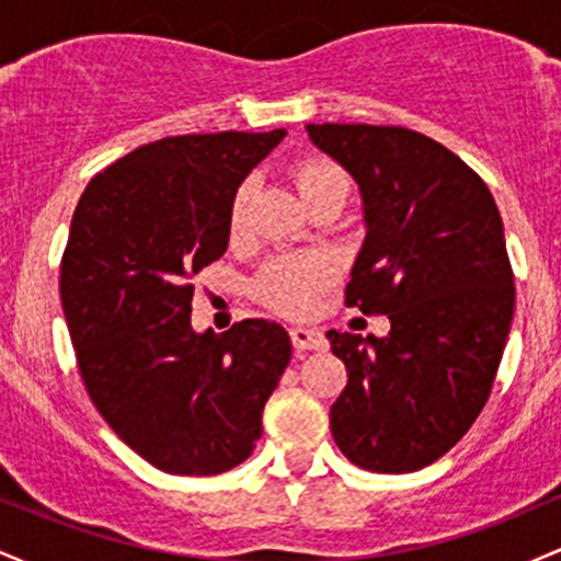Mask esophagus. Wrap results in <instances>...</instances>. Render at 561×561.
Segmentation results:
<instances>
[{
	"label": "esophagus",
	"instance_id": "1",
	"mask_svg": "<svg viewBox=\"0 0 561 561\" xmlns=\"http://www.w3.org/2000/svg\"><path fill=\"white\" fill-rule=\"evenodd\" d=\"M289 340H293L295 351H321L327 345L324 334L317 330H306V327H293L289 330Z\"/></svg>",
	"mask_w": 561,
	"mask_h": 561
}]
</instances>
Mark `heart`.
<instances>
[{
  "label": "heart",
  "mask_w": 561,
  "mask_h": 561,
  "mask_svg": "<svg viewBox=\"0 0 561 561\" xmlns=\"http://www.w3.org/2000/svg\"><path fill=\"white\" fill-rule=\"evenodd\" d=\"M293 179L306 205L330 195V192H347L343 169L334 160L321 156L300 158L293 169ZM250 199H253V179H244L234 190V197H231V234H240L244 229ZM330 276L332 263L321 259V255H282V259L268 261L261 268L259 279H255V295L274 311L287 313V317H300V313H308L317 306L319 295L330 285Z\"/></svg>",
  "instance_id": "b5f03b06"
}]
</instances>
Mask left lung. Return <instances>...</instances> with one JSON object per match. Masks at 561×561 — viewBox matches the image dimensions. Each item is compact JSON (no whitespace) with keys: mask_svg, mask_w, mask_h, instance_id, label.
<instances>
[{"mask_svg":"<svg viewBox=\"0 0 561 561\" xmlns=\"http://www.w3.org/2000/svg\"><path fill=\"white\" fill-rule=\"evenodd\" d=\"M362 186L366 242L345 306L388 317V337L327 332L347 385L332 437L356 467L401 474L465 437L491 396L514 317L495 199L459 156L403 126H308Z\"/></svg>","mask_w":561,"mask_h":561,"instance_id":"left-lung-1","label":"left lung"}]
</instances>
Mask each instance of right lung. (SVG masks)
<instances>
[{
  "mask_svg": "<svg viewBox=\"0 0 561 561\" xmlns=\"http://www.w3.org/2000/svg\"><path fill=\"white\" fill-rule=\"evenodd\" d=\"M285 134L150 141L96 173L76 205L60 300L79 375L102 420L160 472L242 465L293 356L276 321L224 334L190 324L195 276L227 250L234 190Z\"/></svg>",
  "mask_w": 561,
  "mask_h": 561,
  "instance_id": "1",
  "label": "right lung"
}]
</instances>
